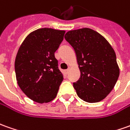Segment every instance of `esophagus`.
I'll list each match as a JSON object with an SVG mask.
<instances>
[{
	"label": "esophagus",
	"instance_id": "esophagus-1",
	"mask_svg": "<svg viewBox=\"0 0 130 130\" xmlns=\"http://www.w3.org/2000/svg\"><path fill=\"white\" fill-rule=\"evenodd\" d=\"M69 71H70V68L67 69V70H65V74H68V72H69Z\"/></svg>",
	"mask_w": 130,
	"mask_h": 130
}]
</instances>
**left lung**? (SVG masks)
Returning <instances> with one entry per match:
<instances>
[{
	"label": "left lung",
	"mask_w": 130,
	"mask_h": 130,
	"mask_svg": "<svg viewBox=\"0 0 130 130\" xmlns=\"http://www.w3.org/2000/svg\"><path fill=\"white\" fill-rule=\"evenodd\" d=\"M65 40L74 48L80 77L73 87L77 95L90 103L105 99L120 75L116 54L108 41L90 28L68 31Z\"/></svg>",
	"instance_id": "obj_1"
}]
</instances>
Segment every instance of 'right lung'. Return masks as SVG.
Masks as SVG:
<instances>
[{
	"instance_id": "right-lung-1",
	"label": "right lung",
	"mask_w": 130,
	"mask_h": 130,
	"mask_svg": "<svg viewBox=\"0 0 130 130\" xmlns=\"http://www.w3.org/2000/svg\"><path fill=\"white\" fill-rule=\"evenodd\" d=\"M65 30L40 28L30 32L18 49L15 71L18 85L29 98L38 103L55 98L63 75L55 52L63 40Z\"/></svg>"
}]
</instances>
